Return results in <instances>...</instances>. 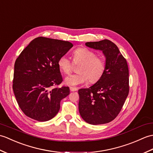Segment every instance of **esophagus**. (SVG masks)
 <instances>
[{"instance_id":"esophagus-1","label":"esophagus","mask_w":153,"mask_h":153,"mask_svg":"<svg viewBox=\"0 0 153 153\" xmlns=\"http://www.w3.org/2000/svg\"><path fill=\"white\" fill-rule=\"evenodd\" d=\"M69 88H70V90H71V91H76V90H77V88H76V87L71 86Z\"/></svg>"}]
</instances>
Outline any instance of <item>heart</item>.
Segmentation results:
<instances>
[{"instance_id":"b5f03b06","label":"heart","mask_w":153,"mask_h":153,"mask_svg":"<svg viewBox=\"0 0 153 153\" xmlns=\"http://www.w3.org/2000/svg\"><path fill=\"white\" fill-rule=\"evenodd\" d=\"M73 63L80 64L77 68L78 73L71 74L65 78L67 85L76 86L88 82L96 83L104 74L106 70V61L101 56H97L93 51L80 47L73 52ZM73 63L65 56H61L57 59V66L61 72L69 74L73 68Z\"/></svg>"}]
</instances>
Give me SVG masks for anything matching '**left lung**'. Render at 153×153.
Instances as JSON below:
<instances>
[{
	"instance_id": "8db88e82",
	"label": "left lung",
	"mask_w": 153,
	"mask_h": 153,
	"mask_svg": "<svg viewBox=\"0 0 153 153\" xmlns=\"http://www.w3.org/2000/svg\"><path fill=\"white\" fill-rule=\"evenodd\" d=\"M86 45L102 50L107 66L99 81L89 88L78 91L79 113L88 124H106L118 116L128 96V63L117 45L109 40L86 42Z\"/></svg>"
}]
</instances>
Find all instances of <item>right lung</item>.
I'll list each match as a JSON object with an SVG mask.
<instances>
[{
    "mask_svg": "<svg viewBox=\"0 0 153 153\" xmlns=\"http://www.w3.org/2000/svg\"><path fill=\"white\" fill-rule=\"evenodd\" d=\"M73 46L68 41L37 37L16 59L13 90L27 117L45 122L58 113L61 101L70 90L68 86L57 87L63 81L57 59Z\"/></svg>",
    "mask_w": 153,
    "mask_h": 153,
    "instance_id": "obj_1",
    "label": "right lung"
}]
</instances>
